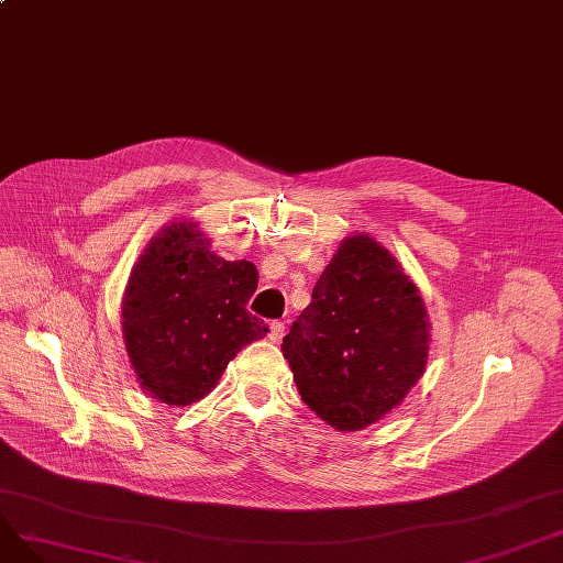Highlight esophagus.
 Segmentation results:
<instances>
[{
  "mask_svg": "<svg viewBox=\"0 0 563 563\" xmlns=\"http://www.w3.org/2000/svg\"><path fill=\"white\" fill-rule=\"evenodd\" d=\"M283 335H285V323L283 321H272L269 323V340L274 344H278L283 340Z\"/></svg>",
  "mask_w": 563,
  "mask_h": 563,
  "instance_id": "34e87169",
  "label": "esophagus"
}]
</instances>
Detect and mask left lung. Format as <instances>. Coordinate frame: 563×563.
Returning <instances> with one entry per match:
<instances>
[{"instance_id":"8db88e82","label":"left lung","mask_w":563,"mask_h":563,"mask_svg":"<svg viewBox=\"0 0 563 563\" xmlns=\"http://www.w3.org/2000/svg\"><path fill=\"white\" fill-rule=\"evenodd\" d=\"M431 323L418 285L367 232L344 236L283 340L301 399L338 431L393 412L422 378Z\"/></svg>"}]
</instances>
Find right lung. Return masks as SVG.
<instances>
[{"instance_id": "add662e5", "label": "right lung", "mask_w": 563, "mask_h": 563, "mask_svg": "<svg viewBox=\"0 0 563 563\" xmlns=\"http://www.w3.org/2000/svg\"><path fill=\"white\" fill-rule=\"evenodd\" d=\"M257 269L223 260L196 221H170L134 262L123 342L143 393L168 406L210 395L228 363L269 329L246 310Z\"/></svg>"}]
</instances>
